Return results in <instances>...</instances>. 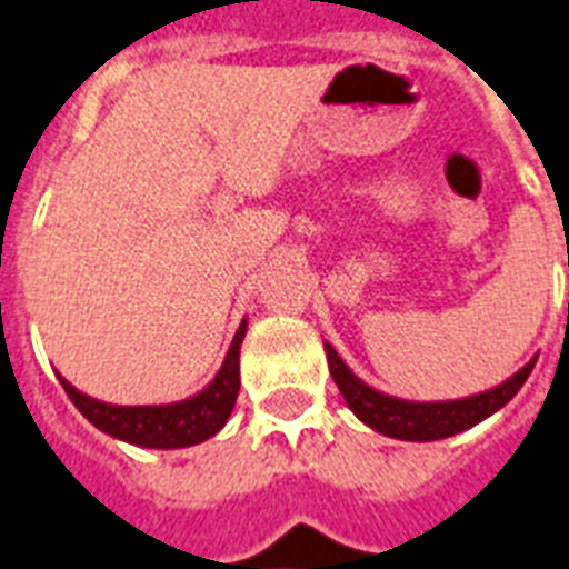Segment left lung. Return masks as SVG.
<instances>
[{
    "mask_svg": "<svg viewBox=\"0 0 569 569\" xmlns=\"http://www.w3.org/2000/svg\"><path fill=\"white\" fill-rule=\"evenodd\" d=\"M322 347H326V358H329L331 379H335L358 420L379 435L413 440V443L452 438L458 431H467L476 422L488 420L490 413H497L499 408L515 399V393L522 388V381L529 379L531 367L538 361V356H535L511 379H506L497 388L472 393V397L443 399V402H411V399L388 397V393L370 388L367 381H361L356 372L349 370L347 361L338 356V349L331 343H322Z\"/></svg>",
    "mask_w": 569,
    "mask_h": 569,
    "instance_id": "obj_1",
    "label": "left lung"
}]
</instances>
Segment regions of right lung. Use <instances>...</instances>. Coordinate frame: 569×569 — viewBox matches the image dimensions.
Returning a JSON list of instances; mask_svg holds the SVG:
<instances>
[{"mask_svg": "<svg viewBox=\"0 0 569 569\" xmlns=\"http://www.w3.org/2000/svg\"><path fill=\"white\" fill-rule=\"evenodd\" d=\"M243 338H247V320L240 322L238 335L226 352V361L211 379V385L193 397L167 402V406H113V402H102V399H93L81 393L79 388H72L61 372H58V381L67 390V397L72 399V406L111 438L143 449L197 447L226 426L231 408L238 402L240 343H243Z\"/></svg>", "mask_w": 569, "mask_h": 569, "instance_id": "right-lung-1", "label": "right lung"}]
</instances>
